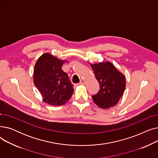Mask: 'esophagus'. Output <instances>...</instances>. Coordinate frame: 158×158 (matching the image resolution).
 Instances as JSON below:
<instances>
[{"label":"esophagus","instance_id":"34e87169","mask_svg":"<svg viewBox=\"0 0 158 158\" xmlns=\"http://www.w3.org/2000/svg\"><path fill=\"white\" fill-rule=\"evenodd\" d=\"M85 83H86V81H85V80H84V79H82L81 81H80V82H79V85H85Z\"/></svg>","mask_w":158,"mask_h":158}]
</instances>
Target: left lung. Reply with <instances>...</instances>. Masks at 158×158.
<instances>
[{"mask_svg":"<svg viewBox=\"0 0 158 158\" xmlns=\"http://www.w3.org/2000/svg\"><path fill=\"white\" fill-rule=\"evenodd\" d=\"M100 85L98 92L92 95L94 102L101 108L117 104L126 88V77L110 61L90 64Z\"/></svg>","mask_w":158,"mask_h":158,"instance_id":"8db88e82","label":"left lung"}]
</instances>
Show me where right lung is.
Here are the masks:
<instances>
[{"label": "right lung", "instance_id": "obj_1", "mask_svg": "<svg viewBox=\"0 0 158 158\" xmlns=\"http://www.w3.org/2000/svg\"><path fill=\"white\" fill-rule=\"evenodd\" d=\"M66 61L49 53H45L38 58L35 64L33 73L34 83L42 96V101L48 104L63 105L73 95V86L68 74L61 69Z\"/></svg>", "mask_w": 158, "mask_h": 158}]
</instances>
